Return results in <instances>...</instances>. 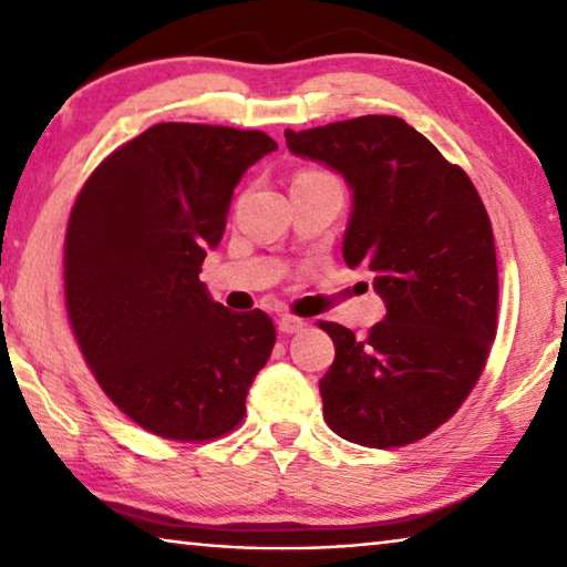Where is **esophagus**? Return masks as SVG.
<instances>
[{
    "instance_id": "obj_1",
    "label": "esophagus",
    "mask_w": 567,
    "mask_h": 567,
    "mask_svg": "<svg viewBox=\"0 0 567 567\" xmlns=\"http://www.w3.org/2000/svg\"><path fill=\"white\" fill-rule=\"evenodd\" d=\"M302 328H305V320L302 318H295V315H282V318H280V330L285 334L300 332Z\"/></svg>"
}]
</instances>
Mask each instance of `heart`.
I'll return each mask as SVG.
<instances>
[{"label":"heart","instance_id":"1","mask_svg":"<svg viewBox=\"0 0 567 567\" xmlns=\"http://www.w3.org/2000/svg\"><path fill=\"white\" fill-rule=\"evenodd\" d=\"M312 177H324V172H318V169H302L300 175H297L295 179H312Z\"/></svg>","mask_w":567,"mask_h":567}]
</instances>
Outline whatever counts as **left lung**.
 Here are the masks:
<instances>
[{
  "mask_svg": "<svg viewBox=\"0 0 567 567\" xmlns=\"http://www.w3.org/2000/svg\"><path fill=\"white\" fill-rule=\"evenodd\" d=\"M295 155L352 187L342 257L375 272L385 320L368 338L320 320L334 362L320 380L324 422L364 447L417 443L473 392L497 332V262L487 209L467 172L390 114L285 130Z\"/></svg>",
  "mask_w": 567,
  "mask_h": 567,
  "instance_id": "1",
  "label": "left lung"
}]
</instances>
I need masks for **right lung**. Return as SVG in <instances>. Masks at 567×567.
<instances>
[{
    "label": "right lung",
    "mask_w": 567,
    "mask_h": 567,
    "mask_svg": "<svg viewBox=\"0 0 567 567\" xmlns=\"http://www.w3.org/2000/svg\"><path fill=\"white\" fill-rule=\"evenodd\" d=\"M272 150L260 130L162 122L104 157L74 199L64 235L74 340L104 395L152 435L233 433L270 360V315L227 310L199 272L239 177Z\"/></svg>",
    "instance_id": "1"
}]
</instances>
